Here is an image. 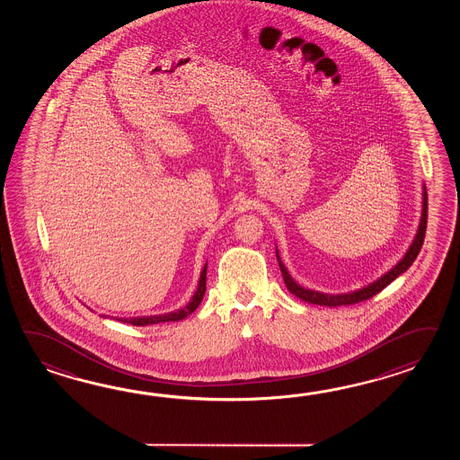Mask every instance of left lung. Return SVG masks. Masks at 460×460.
<instances>
[{"label":"left lung","instance_id":"1","mask_svg":"<svg viewBox=\"0 0 460 460\" xmlns=\"http://www.w3.org/2000/svg\"><path fill=\"white\" fill-rule=\"evenodd\" d=\"M426 226H428V194H426V187H424V192H422V216H420V228H418V234L414 236L412 243H411L410 250L404 254V258L401 260L400 263L396 264L394 268H391L390 271L386 274H383L382 278H378L375 283L365 286L358 291H353V293L347 294H323L319 291H313V289H304L303 286L294 281L293 278L288 273L286 266L283 261L279 260L278 252H276V258H278V263L281 268V273H283L284 283L286 288L297 296L299 299H303L305 303L319 304V305H327V307H335V305H350V304L362 303L373 297L375 294L383 291L391 281H394L400 274L404 273L408 268H410L412 261L416 260V256L420 254V246L424 243V236H426Z\"/></svg>","mask_w":460,"mask_h":460}]
</instances>
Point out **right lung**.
Instances as JSON below:
<instances>
[{
	"label": "right lung",
	"instance_id": "1",
	"mask_svg": "<svg viewBox=\"0 0 460 460\" xmlns=\"http://www.w3.org/2000/svg\"><path fill=\"white\" fill-rule=\"evenodd\" d=\"M206 279H207V263L200 273V279H199V288H197L196 294L192 296L190 303L187 304L186 307L174 311V313L163 314V315H149V317H133V319H117L121 323H131V325H149V323H176V321H182L189 314L194 313L199 304L202 303L204 294H206Z\"/></svg>",
	"mask_w": 460,
	"mask_h": 460
}]
</instances>
